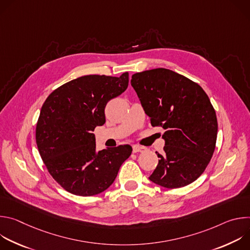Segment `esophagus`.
Wrapping results in <instances>:
<instances>
[{
    "label": "esophagus",
    "instance_id": "obj_1",
    "mask_svg": "<svg viewBox=\"0 0 250 250\" xmlns=\"http://www.w3.org/2000/svg\"><path fill=\"white\" fill-rule=\"evenodd\" d=\"M146 147H144V146H132V151L134 152V153H136V152H144V151H146Z\"/></svg>",
    "mask_w": 250,
    "mask_h": 250
}]
</instances>
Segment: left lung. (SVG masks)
<instances>
[{
    "mask_svg": "<svg viewBox=\"0 0 250 250\" xmlns=\"http://www.w3.org/2000/svg\"><path fill=\"white\" fill-rule=\"evenodd\" d=\"M135 90L152 126L165 129L163 153L149 176L168 189L197 180L216 148V111L200 85L172 70L156 68L131 76Z\"/></svg>",
    "mask_w": 250,
    "mask_h": 250,
    "instance_id": "obj_1",
    "label": "left lung"
}]
</instances>
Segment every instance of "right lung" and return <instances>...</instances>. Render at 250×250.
I'll list each match as a JSON object with an SVG mask.
<instances>
[{
    "label": "right lung",
    "mask_w": 250,
    "mask_h": 250,
    "mask_svg": "<svg viewBox=\"0 0 250 250\" xmlns=\"http://www.w3.org/2000/svg\"><path fill=\"white\" fill-rule=\"evenodd\" d=\"M127 86V72L87 75L63 84L43 103L35 139L49 174L67 192L83 197L104 192L130 156L128 145L97 151L93 133L105 123L106 103Z\"/></svg>",
    "instance_id": "add662e5"
}]
</instances>
